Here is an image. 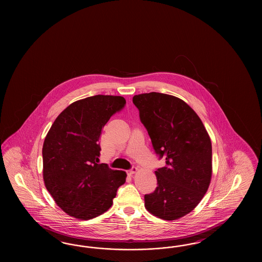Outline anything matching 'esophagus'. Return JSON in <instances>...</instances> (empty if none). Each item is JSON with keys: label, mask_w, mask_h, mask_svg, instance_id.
Listing matches in <instances>:
<instances>
[{"label": "esophagus", "mask_w": 262, "mask_h": 262, "mask_svg": "<svg viewBox=\"0 0 262 262\" xmlns=\"http://www.w3.org/2000/svg\"><path fill=\"white\" fill-rule=\"evenodd\" d=\"M137 170H138V168H137V167L133 166V168H132V169L129 170V174H135V173H136V172H137Z\"/></svg>", "instance_id": "esophagus-1"}]
</instances>
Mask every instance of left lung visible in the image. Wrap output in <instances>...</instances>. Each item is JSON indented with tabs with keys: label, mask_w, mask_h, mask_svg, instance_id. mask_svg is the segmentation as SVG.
<instances>
[{
	"label": "left lung",
	"mask_w": 262,
	"mask_h": 262,
	"mask_svg": "<svg viewBox=\"0 0 262 262\" xmlns=\"http://www.w3.org/2000/svg\"><path fill=\"white\" fill-rule=\"evenodd\" d=\"M133 103L165 166L157 169L158 186L145 195V207L160 219L173 221L188 214L208 189L212 147L197 113L183 100L151 92L135 95Z\"/></svg>",
	"instance_id": "obj_1"
}]
</instances>
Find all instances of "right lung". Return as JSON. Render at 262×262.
<instances>
[{
	"label": "right lung",
	"mask_w": 262,
	"mask_h": 262,
	"mask_svg": "<svg viewBox=\"0 0 262 262\" xmlns=\"http://www.w3.org/2000/svg\"><path fill=\"white\" fill-rule=\"evenodd\" d=\"M125 104L121 96L96 95L74 102L56 117L45 137V186L56 205L77 219L103 214L126 182V172L99 163L102 128Z\"/></svg>",
	"instance_id": "right-lung-1"
}]
</instances>
